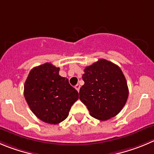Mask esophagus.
<instances>
[{
	"instance_id": "34e87169",
	"label": "esophagus",
	"mask_w": 154,
	"mask_h": 154,
	"mask_svg": "<svg viewBox=\"0 0 154 154\" xmlns=\"http://www.w3.org/2000/svg\"><path fill=\"white\" fill-rule=\"evenodd\" d=\"M80 84H77V85L75 86V89L76 90H77V91H80Z\"/></svg>"
}]
</instances>
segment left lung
Instances as JSON below:
<instances>
[{
	"label": "left lung",
	"mask_w": 154,
	"mask_h": 154,
	"mask_svg": "<svg viewBox=\"0 0 154 154\" xmlns=\"http://www.w3.org/2000/svg\"><path fill=\"white\" fill-rule=\"evenodd\" d=\"M84 84L80 100L92 117L106 121L119 114L128 97L126 79L120 67L111 61L100 59L84 69Z\"/></svg>",
	"instance_id": "1"
}]
</instances>
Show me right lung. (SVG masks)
<instances>
[{
	"instance_id": "1",
	"label": "right lung",
	"mask_w": 154,
	"mask_h": 154,
	"mask_svg": "<svg viewBox=\"0 0 154 154\" xmlns=\"http://www.w3.org/2000/svg\"><path fill=\"white\" fill-rule=\"evenodd\" d=\"M59 67L45 63L30 70L24 85V97L32 112L44 122L56 125L67 119L78 92L68 79L59 75Z\"/></svg>"
}]
</instances>
